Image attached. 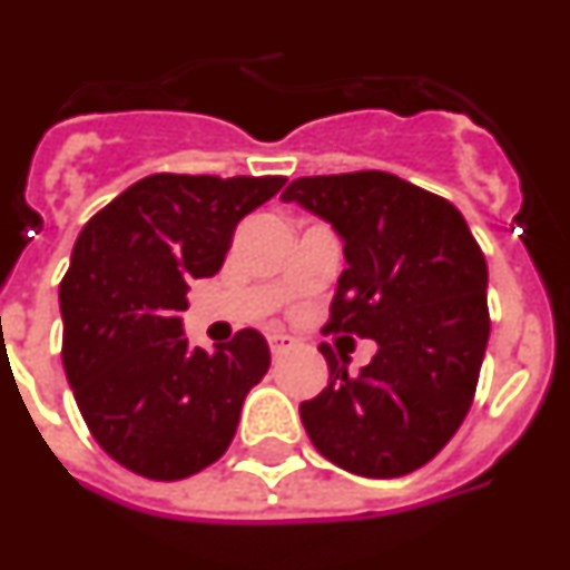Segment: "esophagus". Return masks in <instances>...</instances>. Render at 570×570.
I'll return each mask as SVG.
<instances>
[{
  "mask_svg": "<svg viewBox=\"0 0 570 570\" xmlns=\"http://www.w3.org/2000/svg\"><path fill=\"white\" fill-rule=\"evenodd\" d=\"M268 345H271V354L282 356V354H288L291 347L296 345V340H294V336L279 334V331H274V334H268Z\"/></svg>",
  "mask_w": 570,
  "mask_h": 570,
  "instance_id": "34e87169",
  "label": "esophagus"
}]
</instances>
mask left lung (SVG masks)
I'll return each mask as SVG.
<instances>
[{
  "label": "left lung",
  "mask_w": 570,
  "mask_h": 570,
  "mask_svg": "<svg viewBox=\"0 0 570 570\" xmlns=\"http://www.w3.org/2000/svg\"><path fill=\"white\" fill-rule=\"evenodd\" d=\"M345 242L328 334L374 340L347 374L328 342V387L299 416L325 460L391 480L434 460L471 407L491 316L488 265L454 205L385 170L302 176L282 190Z\"/></svg>",
  "instance_id": "obj_1"
}]
</instances>
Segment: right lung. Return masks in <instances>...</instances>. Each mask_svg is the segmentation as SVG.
Masks as SVG:
<instances>
[{
	"label": "right lung",
	"mask_w": 570,
	"mask_h": 570,
	"mask_svg": "<svg viewBox=\"0 0 570 570\" xmlns=\"http://www.w3.org/2000/svg\"><path fill=\"white\" fill-rule=\"evenodd\" d=\"M285 176L150 174L88 219L59 285L62 362L105 454L185 480L228 451L271 351L245 328L214 354L183 334L188 282L223 268L239 219Z\"/></svg>",
	"instance_id": "right-lung-1"
}]
</instances>
